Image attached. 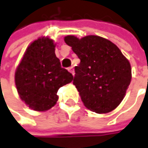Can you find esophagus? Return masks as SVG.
I'll return each instance as SVG.
<instances>
[{"instance_id":"esophagus-1","label":"esophagus","mask_w":148,"mask_h":148,"mask_svg":"<svg viewBox=\"0 0 148 148\" xmlns=\"http://www.w3.org/2000/svg\"><path fill=\"white\" fill-rule=\"evenodd\" d=\"M68 70H69V72L71 73V74H73V75H74V68L71 66V67H69V69H68Z\"/></svg>"}]
</instances>
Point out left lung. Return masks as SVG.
Wrapping results in <instances>:
<instances>
[{
  "mask_svg": "<svg viewBox=\"0 0 148 148\" xmlns=\"http://www.w3.org/2000/svg\"><path fill=\"white\" fill-rule=\"evenodd\" d=\"M64 42L80 59L73 84L84 106L99 114L115 109L131 82L129 60L116 45L99 36L79 39L69 35Z\"/></svg>",
  "mask_w": 148,
  "mask_h": 148,
  "instance_id": "obj_1",
  "label": "left lung"
}]
</instances>
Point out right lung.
Segmentation results:
<instances>
[{
	"label": "right lung",
	"mask_w": 148,
	"mask_h": 148,
	"mask_svg": "<svg viewBox=\"0 0 148 148\" xmlns=\"http://www.w3.org/2000/svg\"><path fill=\"white\" fill-rule=\"evenodd\" d=\"M73 79L61 67L53 40L48 38L37 39L28 46L14 75L20 98L38 111L51 108L58 100L59 88Z\"/></svg>",
	"instance_id": "obj_1"
}]
</instances>
